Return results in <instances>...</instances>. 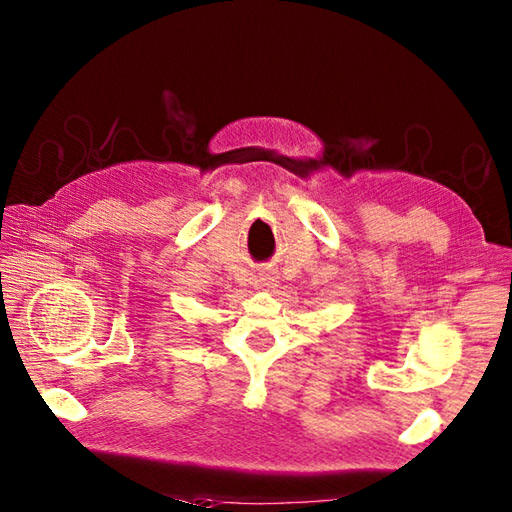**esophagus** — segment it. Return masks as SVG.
Returning <instances> with one entry per match:
<instances>
[{"label": "esophagus", "instance_id": "1", "mask_svg": "<svg viewBox=\"0 0 512 512\" xmlns=\"http://www.w3.org/2000/svg\"><path fill=\"white\" fill-rule=\"evenodd\" d=\"M264 285H270V279H268V281H266V283H264Z\"/></svg>", "mask_w": 512, "mask_h": 512}]
</instances>
